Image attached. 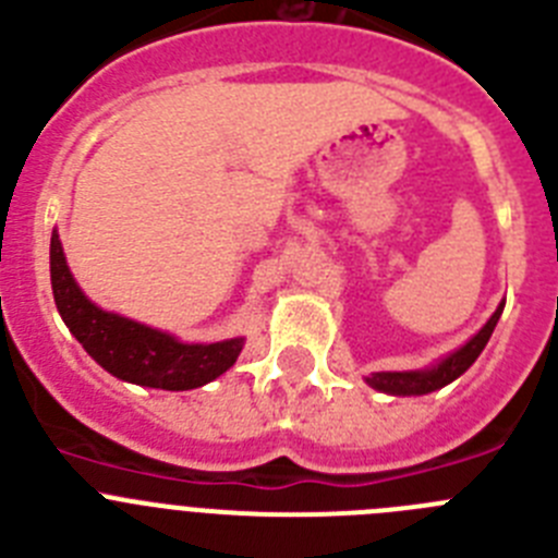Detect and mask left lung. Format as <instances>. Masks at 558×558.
I'll return each instance as SVG.
<instances>
[{
	"label": "left lung",
	"mask_w": 558,
	"mask_h": 558,
	"mask_svg": "<svg viewBox=\"0 0 558 558\" xmlns=\"http://www.w3.org/2000/svg\"><path fill=\"white\" fill-rule=\"evenodd\" d=\"M502 304L495 310L489 322L483 324L481 332L475 338H470L461 349H456L452 354H447L445 360H438L433 368H422V372H377L372 377H366V383L372 388L383 393H391V397H422V393L438 391V388L450 386L452 379L461 377L466 368L477 360V354L483 352V347L489 343L492 332H495L497 322H500Z\"/></svg>",
	"instance_id": "obj_1"
}]
</instances>
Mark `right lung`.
I'll list each match as a JSON object with an SVG mask.
<instances>
[{"instance_id": "right-lung-1", "label": "right lung", "mask_w": 558, "mask_h": 558, "mask_svg": "<svg viewBox=\"0 0 558 558\" xmlns=\"http://www.w3.org/2000/svg\"><path fill=\"white\" fill-rule=\"evenodd\" d=\"M49 279L52 295L69 332L81 340L92 357L113 377L133 386L161 388V391H190L201 388L229 372L243 352L245 338L220 340V343H181L179 338L122 318L97 307L77 288L69 270L58 231L49 243Z\"/></svg>"}]
</instances>
